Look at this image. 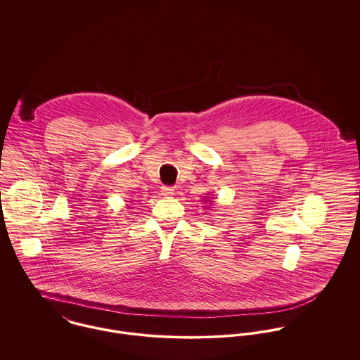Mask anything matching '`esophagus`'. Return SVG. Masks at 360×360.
<instances>
[{
	"instance_id": "obj_1",
	"label": "esophagus",
	"mask_w": 360,
	"mask_h": 360,
	"mask_svg": "<svg viewBox=\"0 0 360 360\" xmlns=\"http://www.w3.org/2000/svg\"><path fill=\"white\" fill-rule=\"evenodd\" d=\"M173 194H174V188L173 187H162V195L172 197Z\"/></svg>"
}]
</instances>
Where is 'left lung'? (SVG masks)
I'll return each instance as SVG.
<instances>
[{
    "instance_id": "obj_1",
    "label": "left lung",
    "mask_w": 360,
    "mask_h": 360,
    "mask_svg": "<svg viewBox=\"0 0 360 360\" xmlns=\"http://www.w3.org/2000/svg\"><path fill=\"white\" fill-rule=\"evenodd\" d=\"M213 198H214V197H213ZM209 200H210V198H207V197H205V200H204V201H205V202H207ZM210 202H213V201H210Z\"/></svg>"
}]
</instances>
